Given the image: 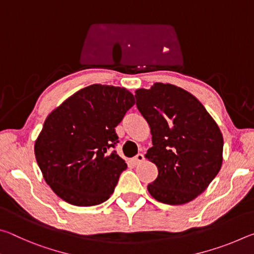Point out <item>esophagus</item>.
I'll list each match as a JSON object with an SVG mask.
<instances>
[{"instance_id":"obj_1","label":"esophagus","mask_w":254,"mask_h":254,"mask_svg":"<svg viewBox=\"0 0 254 254\" xmlns=\"http://www.w3.org/2000/svg\"><path fill=\"white\" fill-rule=\"evenodd\" d=\"M144 160V156L142 153H139V154H136V156L132 159V162L134 163V165H137V163H140V162H142Z\"/></svg>"}]
</instances>
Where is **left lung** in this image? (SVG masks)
Returning <instances> with one entry per match:
<instances>
[{
	"instance_id": "left-lung-1",
	"label": "left lung",
	"mask_w": 254,
	"mask_h": 254,
	"mask_svg": "<svg viewBox=\"0 0 254 254\" xmlns=\"http://www.w3.org/2000/svg\"><path fill=\"white\" fill-rule=\"evenodd\" d=\"M136 106L148 122L152 147L145 158L158 168L148 191L163 204L195 199L216 177L223 162V135L204 105L190 93L156 83L135 91Z\"/></svg>"
}]
</instances>
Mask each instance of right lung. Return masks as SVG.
Here are the masks:
<instances>
[{
  "mask_svg": "<svg viewBox=\"0 0 254 254\" xmlns=\"http://www.w3.org/2000/svg\"><path fill=\"white\" fill-rule=\"evenodd\" d=\"M134 103L126 88L94 84L72 94L47 117L34 154L56 195L76 206L110 198L127 166L109 149L118 142L115 127Z\"/></svg>",
  "mask_w": 254,
  "mask_h": 254,
  "instance_id": "1",
  "label": "right lung"
}]
</instances>
